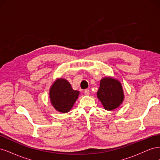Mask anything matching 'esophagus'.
Listing matches in <instances>:
<instances>
[{
    "instance_id": "1",
    "label": "esophagus",
    "mask_w": 160,
    "mask_h": 160,
    "mask_svg": "<svg viewBox=\"0 0 160 160\" xmlns=\"http://www.w3.org/2000/svg\"><path fill=\"white\" fill-rule=\"evenodd\" d=\"M84 93H85V94L86 95H89V89H85V91H84Z\"/></svg>"
}]
</instances>
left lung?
Wrapping results in <instances>:
<instances>
[{"instance_id":"1","label":"left lung","mask_w":160,"mask_h":160,"mask_svg":"<svg viewBox=\"0 0 160 160\" xmlns=\"http://www.w3.org/2000/svg\"><path fill=\"white\" fill-rule=\"evenodd\" d=\"M97 95L105 109L108 111L118 108L124 99L122 84L111 77H104L101 80Z\"/></svg>"}]
</instances>
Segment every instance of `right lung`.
<instances>
[{"label": "right lung", "instance_id": "1", "mask_svg": "<svg viewBox=\"0 0 160 160\" xmlns=\"http://www.w3.org/2000/svg\"><path fill=\"white\" fill-rule=\"evenodd\" d=\"M79 95V91L72 89L69 82L62 78L57 79L49 91L52 105L57 111L63 113L69 112Z\"/></svg>", "mask_w": 160, "mask_h": 160}]
</instances>
